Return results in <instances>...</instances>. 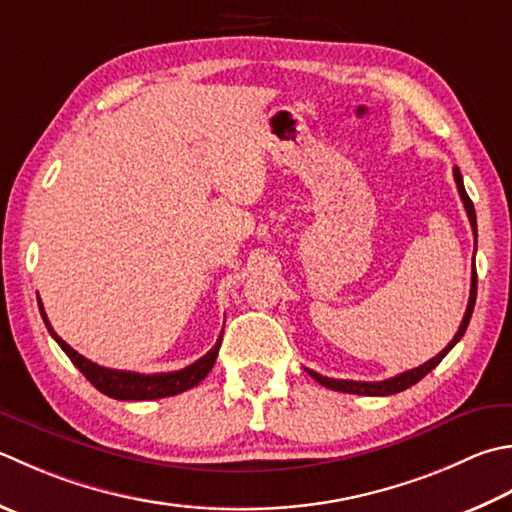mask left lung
<instances>
[{"label":"left lung","mask_w":512,"mask_h":512,"mask_svg":"<svg viewBox=\"0 0 512 512\" xmlns=\"http://www.w3.org/2000/svg\"><path fill=\"white\" fill-rule=\"evenodd\" d=\"M455 184H457V190H459V197H462L464 202V208H466V215L470 219V226H473V233H475V242H477V217H475V206L473 202H470V197L466 193L464 188V179H462V173H459V168L455 166ZM475 262V259H473ZM475 299H477V273L473 270V279H470V297H468V306H466V313H464V319L462 324H459V330L457 335L450 339L448 346L442 350V353L435 355L433 359H428L426 364L417 366L413 370H406V373H399L395 377L390 379H384V382H353V379H330V377H324L315 373V370L306 368V373L315 379V382H319L322 386L330 388V390H339V393H353V395H370V397H384V395H395V393H402V390L410 388L413 384H417L419 379L426 377L430 370H433L442 359L450 353V348H453L459 339L464 337L466 328L470 324V317H473V308H475Z\"/></svg>","instance_id":"1"}]
</instances>
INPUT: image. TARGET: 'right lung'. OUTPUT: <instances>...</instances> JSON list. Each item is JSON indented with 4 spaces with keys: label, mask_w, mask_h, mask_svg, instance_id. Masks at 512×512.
I'll list each match as a JSON object with an SVG mask.
<instances>
[{
    "label": "right lung",
    "mask_w": 512,
    "mask_h": 512,
    "mask_svg": "<svg viewBox=\"0 0 512 512\" xmlns=\"http://www.w3.org/2000/svg\"><path fill=\"white\" fill-rule=\"evenodd\" d=\"M39 304V313H42L44 324L48 328V333L53 335L59 348L70 357L79 373H82L90 384H93L99 393H104L113 399H122V402H146V399H162L170 395H179L184 390H190L197 386L202 379L213 370L215 359L219 353V346H222V335H219L217 344L208 350V353L197 359L195 364H190L182 370H175V373H155V375H142V373H133V370H115V368H104L95 362H90L84 355H79L77 350L70 348L62 337H59L53 326H50L48 317L44 313L42 299L37 297Z\"/></svg>",
    "instance_id": "1"
}]
</instances>
